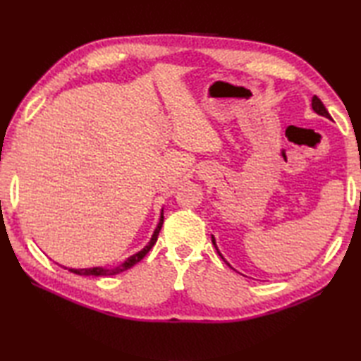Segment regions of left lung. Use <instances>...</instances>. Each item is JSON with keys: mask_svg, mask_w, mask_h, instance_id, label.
Returning a JSON list of instances; mask_svg holds the SVG:
<instances>
[{"mask_svg": "<svg viewBox=\"0 0 361 361\" xmlns=\"http://www.w3.org/2000/svg\"><path fill=\"white\" fill-rule=\"evenodd\" d=\"M312 109H313V111L318 113L319 116H324V118H327V119H332V118H331V114H329V111L326 110L324 104L321 102V99H319L318 96H313V97H312ZM212 243H214V247H216V250H217V252H219V256H220L221 259H224V256L220 255V251H219V248H217V245H216V239H214V235H212ZM224 260H225V259H224ZM225 264H226L228 267H231V265H229V264L226 262V260H225ZM231 268H233V267H231Z\"/></svg>", "mask_w": 361, "mask_h": 361, "instance_id": "8db88e82", "label": "left lung"}]
</instances>
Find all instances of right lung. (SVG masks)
I'll list each match as a JSON object with an SVG mask.
<instances>
[{
	"instance_id": "add662e5",
	"label": "right lung",
	"mask_w": 361,
	"mask_h": 361,
	"mask_svg": "<svg viewBox=\"0 0 361 361\" xmlns=\"http://www.w3.org/2000/svg\"><path fill=\"white\" fill-rule=\"evenodd\" d=\"M163 221H164V216H163V211H161L158 226H157L155 231H153L150 242L145 245V247L141 251H137L136 255L130 256L124 264H121V265L114 267V268H105V267H93V268H66V267H63V268H65V270H70L74 274H80V276H113V274H119L122 271H126V270H128V268H132L135 264L140 262V260L152 250L153 245L157 243L158 234L161 231V226H163Z\"/></svg>"
}]
</instances>
